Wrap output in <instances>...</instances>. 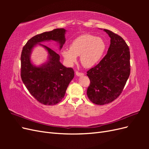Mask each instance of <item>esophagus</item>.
<instances>
[{"label": "esophagus", "mask_w": 149, "mask_h": 149, "mask_svg": "<svg viewBox=\"0 0 149 149\" xmlns=\"http://www.w3.org/2000/svg\"><path fill=\"white\" fill-rule=\"evenodd\" d=\"M76 74L78 76H82L84 75L83 73H80V72H78V71H76Z\"/></svg>", "instance_id": "obj_1"}]
</instances>
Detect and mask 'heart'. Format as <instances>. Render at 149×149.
Wrapping results in <instances>:
<instances>
[{"label": "heart", "instance_id": "heart-1", "mask_svg": "<svg viewBox=\"0 0 149 149\" xmlns=\"http://www.w3.org/2000/svg\"><path fill=\"white\" fill-rule=\"evenodd\" d=\"M106 49V43L100 37L84 34L76 38L69 48H65L61 55L68 65L74 64L77 56H81L82 65L90 68L100 61Z\"/></svg>", "mask_w": 149, "mask_h": 149}]
</instances>
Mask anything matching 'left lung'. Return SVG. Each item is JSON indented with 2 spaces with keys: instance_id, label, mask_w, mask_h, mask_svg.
Segmentation results:
<instances>
[{
  "instance_id": "8db88e82",
  "label": "left lung",
  "mask_w": 149,
  "mask_h": 149,
  "mask_svg": "<svg viewBox=\"0 0 149 149\" xmlns=\"http://www.w3.org/2000/svg\"><path fill=\"white\" fill-rule=\"evenodd\" d=\"M104 31L111 38L109 48L102 60L87 71L90 80L87 96L97 105L110 103L119 96L130 72V51L127 43L112 31Z\"/></svg>"
}]
</instances>
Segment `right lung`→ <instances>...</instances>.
Segmentation results:
<instances>
[{
	"mask_svg": "<svg viewBox=\"0 0 149 149\" xmlns=\"http://www.w3.org/2000/svg\"><path fill=\"white\" fill-rule=\"evenodd\" d=\"M64 29H56L34 36L26 42L21 54V78L29 93L39 102L55 105L65 95L66 90L74 76L71 68H66L60 61V55L49 47L40 43L53 40L59 43L60 49L65 43ZM45 48L49 60L40 67L31 64L30 55L35 44Z\"/></svg>",
	"mask_w": 149,
	"mask_h": 149,
	"instance_id": "1",
	"label": "right lung"
}]
</instances>
